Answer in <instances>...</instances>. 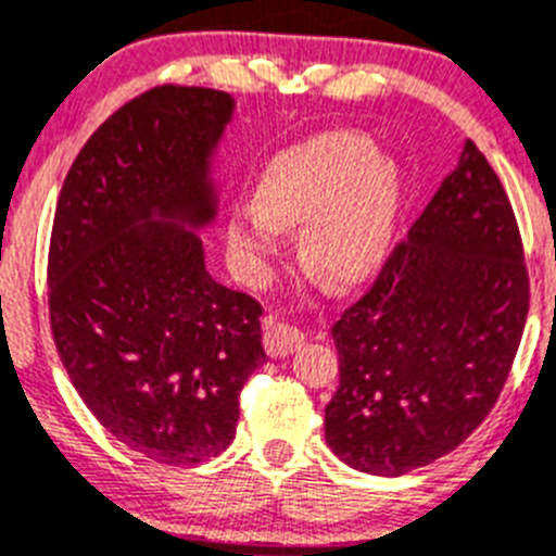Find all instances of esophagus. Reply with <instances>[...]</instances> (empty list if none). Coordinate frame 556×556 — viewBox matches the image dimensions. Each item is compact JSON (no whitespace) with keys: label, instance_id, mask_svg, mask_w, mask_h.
<instances>
[{"label":"esophagus","instance_id":"1","mask_svg":"<svg viewBox=\"0 0 556 556\" xmlns=\"http://www.w3.org/2000/svg\"><path fill=\"white\" fill-rule=\"evenodd\" d=\"M263 343H266V352L271 357H285V354L296 352L304 343V332H299L296 327L290 324L274 321V318H266L263 321Z\"/></svg>","mask_w":556,"mask_h":556}]
</instances>
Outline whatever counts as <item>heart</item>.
Instances as JSON below:
<instances>
[{
	"instance_id": "obj_1",
	"label": "heart",
	"mask_w": 556,
	"mask_h": 556,
	"mask_svg": "<svg viewBox=\"0 0 556 556\" xmlns=\"http://www.w3.org/2000/svg\"><path fill=\"white\" fill-rule=\"evenodd\" d=\"M257 207H235L227 247L257 277L279 252V229H302L299 252L334 285H357L388 257L402 177L359 132H324L285 149L260 172Z\"/></svg>"
}]
</instances>
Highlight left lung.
Segmentation results:
<instances>
[{
  "label": "left lung",
  "mask_w": 556,
  "mask_h": 556,
  "mask_svg": "<svg viewBox=\"0 0 556 556\" xmlns=\"http://www.w3.org/2000/svg\"><path fill=\"white\" fill-rule=\"evenodd\" d=\"M529 313L513 204L477 143L407 241L332 327L340 384L324 432L346 465L402 477L454 452L498 402Z\"/></svg>",
  "instance_id": "left-lung-1"
}]
</instances>
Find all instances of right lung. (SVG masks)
<instances>
[{
	"label": "right lung",
	"mask_w": 556,
	"mask_h": 556,
	"mask_svg": "<svg viewBox=\"0 0 556 556\" xmlns=\"http://www.w3.org/2000/svg\"><path fill=\"white\" fill-rule=\"evenodd\" d=\"M229 93L157 85L79 149L49 241V324L85 407L163 465L232 443L243 384L266 363L257 299L218 285L193 229L216 218L210 157Z\"/></svg>",
	"instance_id": "right-lung-1"
}]
</instances>
